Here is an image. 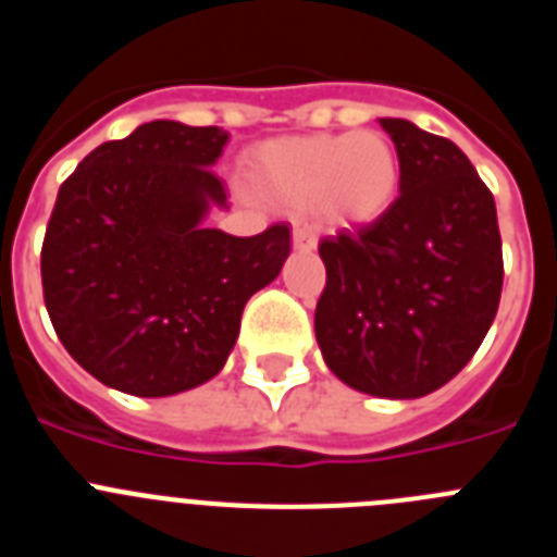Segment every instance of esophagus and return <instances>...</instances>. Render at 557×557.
Segmentation results:
<instances>
[{
	"mask_svg": "<svg viewBox=\"0 0 557 557\" xmlns=\"http://www.w3.org/2000/svg\"><path fill=\"white\" fill-rule=\"evenodd\" d=\"M293 245L298 250H314V245H318V231L312 225H295Z\"/></svg>",
	"mask_w": 557,
	"mask_h": 557,
	"instance_id": "34e87169",
	"label": "esophagus"
}]
</instances>
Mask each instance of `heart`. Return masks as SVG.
Segmentation results:
<instances>
[{
  "label": "heart",
  "instance_id": "b5f03b06",
  "mask_svg": "<svg viewBox=\"0 0 557 557\" xmlns=\"http://www.w3.org/2000/svg\"><path fill=\"white\" fill-rule=\"evenodd\" d=\"M253 175L275 203L323 209L339 223H373L396 200L401 164L385 133H314L264 145Z\"/></svg>",
  "mask_w": 557,
  "mask_h": 557
}]
</instances>
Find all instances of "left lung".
I'll return each mask as SVG.
<instances>
[{"instance_id":"left-lung-1","label":"left lung","mask_w":557,"mask_h":557,"mask_svg":"<svg viewBox=\"0 0 557 557\" xmlns=\"http://www.w3.org/2000/svg\"><path fill=\"white\" fill-rule=\"evenodd\" d=\"M401 164L398 195L373 223L326 236L314 337L354 391L418 398L466 368L499 309L494 195L455 141L382 120Z\"/></svg>"}]
</instances>
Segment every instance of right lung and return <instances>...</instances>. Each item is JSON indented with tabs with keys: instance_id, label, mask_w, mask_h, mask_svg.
<instances>
[{
	"instance_id": "obj_1",
	"label": "right lung",
	"mask_w": 557,
	"mask_h": 557,
	"mask_svg": "<svg viewBox=\"0 0 557 557\" xmlns=\"http://www.w3.org/2000/svg\"><path fill=\"white\" fill-rule=\"evenodd\" d=\"M228 133L156 120L106 141L58 189L41 245L49 321L102 385L172 396L223 371L253 293L282 273L289 228H206Z\"/></svg>"
}]
</instances>
